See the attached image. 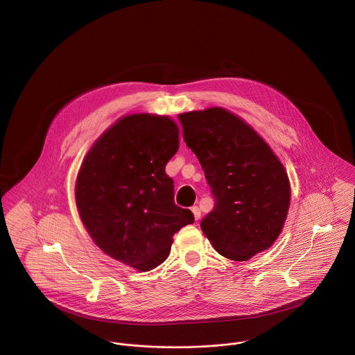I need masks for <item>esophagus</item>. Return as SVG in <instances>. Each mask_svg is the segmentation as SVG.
I'll use <instances>...</instances> for the list:
<instances>
[{"label": "esophagus", "instance_id": "esophagus-1", "mask_svg": "<svg viewBox=\"0 0 355 355\" xmlns=\"http://www.w3.org/2000/svg\"><path fill=\"white\" fill-rule=\"evenodd\" d=\"M192 212H193V215H195V219L198 220L200 219V216H201V211H200V208L195 205V207H192Z\"/></svg>", "mask_w": 355, "mask_h": 355}]
</instances>
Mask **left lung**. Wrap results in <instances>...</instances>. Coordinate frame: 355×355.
Wrapping results in <instances>:
<instances>
[{"instance_id": "8db88e82", "label": "left lung", "mask_w": 355, "mask_h": 355, "mask_svg": "<svg viewBox=\"0 0 355 355\" xmlns=\"http://www.w3.org/2000/svg\"><path fill=\"white\" fill-rule=\"evenodd\" d=\"M178 119L215 198L200 223L202 233L219 254L236 261L268 249L290 205V182L280 160L248 123L222 107Z\"/></svg>"}]
</instances>
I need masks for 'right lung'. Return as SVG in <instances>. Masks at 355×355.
Wrapping results in <instances>:
<instances>
[{
	"instance_id": "1",
	"label": "right lung",
	"mask_w": 355,
	"mask_h": 355,
	"mask_svg": "<svg viewBox=\"0 0 355 355\" xmlns=\"http://www.w3.org/2000/svg\"><path fill=\"white\" fill-rule=\"evenodd\" d=\"M178 126L166 116L119 119L91 147L76 180V205L94 242L139 271L162 264L173 236L192 225L191 209L174 202L167 162L178 151Z\"/></svg>"
}]
</instances>
